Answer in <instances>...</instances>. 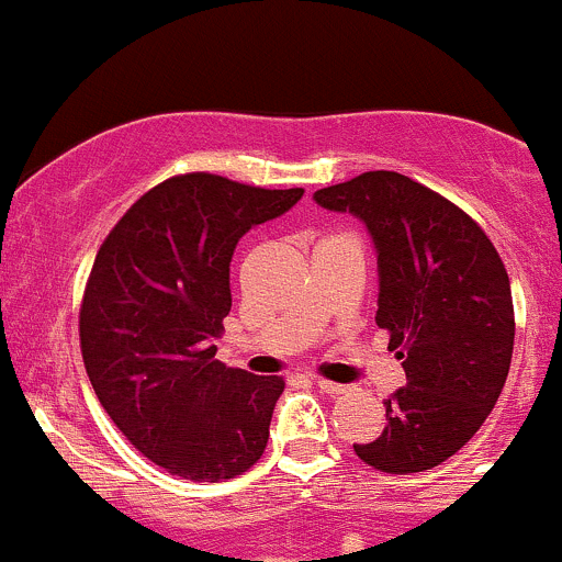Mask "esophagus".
<instances>
[{
  "mask_svg": "<svg viewBox=\"0 0 562 562\" xmlns=\"http://www.w3.org/2000/svg\"><path fill=\"white\" fill-rule=\"evenodd\" d=\"M316 387H319L322 393H330V396H341V393L349 391V387L341 385V382H330V380H316Z\"/></svg>",
  "mask_w": 562,
  "mask_h": 562,
  "instance_id": "esophagus-1",
  "label": "esophagus"
}]
</instances>
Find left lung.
I'll list each match as a JSON object with an SVG mask.
<instances>
[{"mask_svg": "<svg viewBox=\"0 0 562 562\" xmlns=\"http://www.w3.org/2000/svg\"><path fill=\"white\" fill-rule=\"evenodd\" d=\"M314 202L369 229L376 325L407 374L385 398L382 435L355 453L396 475L437 468L481 429L508 376L516 327L503 259L464 210L398 171H366Z\"/></svg>", "mask_w": 562, "mask_h": 562, "instance_id": "1", "label": "left lung"}]
</instances>
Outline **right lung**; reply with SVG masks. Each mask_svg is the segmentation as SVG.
Wrapping results in <instances>:
<instances>
[{
	"label": "right lung",
	"mask_w": 562,
	"mask_h": 562,
	"mask_svg": "<svg viewBox=\"0 0 562 562\" xmlns=\"http://www.w3.org/2000/svg\"><path fill=\"white\" fill-rule=\"evenodd\" d=\"M191 171L149 188L94 257L79 314L85 369L116 429L188 481H224L259 462L281 376L215 360L232 308L229 262L251 226L300 202Z\"/></svg>",
	"instance_id": "1"
}]
</instances>
